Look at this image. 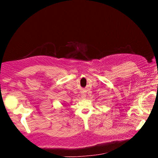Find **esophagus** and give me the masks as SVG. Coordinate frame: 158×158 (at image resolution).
<instances>
[{"mask_svg": "<svg viewBox=\"0 0 158 158\" xmlns=\"http://www.w3.org/2000/svg\"><path fill=\"white\" fill-rule=\"evenodd\" d=\"M81 96H82V98H85V96H86V94H85V93H84V92H83V93L82 94V95H81Z\"/></svg>", "mask_w": 158, "mask_h": 158, "instance_id": "34e87169", "label": "esophagus"}]
</instances>
